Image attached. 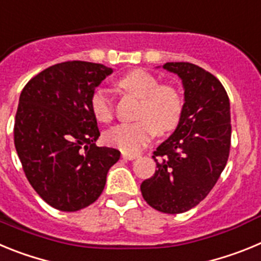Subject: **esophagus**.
Masks as SVG:
<instances>
[{"label": "esophagus", "instance_id": "esophagus-1", "mask_svg": "<svg viewBox=\"0 0 261 261\" xmlns=\"http://www.w3.org/2000/svg\"><path fill=\"white\" fill-rule=\"evenodd\" d=\"M121 156H123L124 159H128V161H133V159L138 158V154H126V153H123V154H121Z\"/></svg>", "mask_w": 261, "mask_h": 261}]
</instances>
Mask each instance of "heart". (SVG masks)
<instances>
[{
	"label": "heart",
	"mask_w": 261,
	"mask_h": 261,
	"mask_svg": "<svg viewBox=\"0 0 261 261\" xmlns=\"http://www.w3.org/2000/svg\"><path fill=\"white\" fill-rule=\"evenodd\" d=\"M119 87L140 98L135 123H121L106 132V142L124 153L135 154L150 141L154 133L162 136L177 126L183 114V99L175 87L159 85L153 74L142 70L129 71L117 81ZM90 107L94 116L107 123L114 117V103L105 90L91 94Z\"/></svg>",
	"instance_id": "heart-1"
}]
</instances>
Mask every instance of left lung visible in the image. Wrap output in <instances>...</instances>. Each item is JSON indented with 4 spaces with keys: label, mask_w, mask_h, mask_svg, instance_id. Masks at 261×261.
Here are the masks:
<instances>
[{
    "label": "left lung",
    "mask_w": 261,
    "mask_h": 261,
    "mask_svg": "<svg viewBox=\"0 0 261 261\" xmlns=\"http://www.w3.org/2000/svg\"><path fill=\"white\" fill-rule=\"evenodd\" d=\"M181 78L184 105L177 128L154 151L156 170L141 184L151 208L167 214L190 211L208 196L230 153L231 119L225 87L191 62H166Z\"/></svg>",
    "instance_id": "8db88e82"
}]
</instances>
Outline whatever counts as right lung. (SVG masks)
Returning a JSON list of instances; mask_svg holds the SVG:
<instances>
[{
  "label": "right lung",
  "instance_id": "1",
  "mask_svg": "<svg viewBox=\"0 0 261 261\" xmlns=\"http://www.w3.org/2000/svg\"><path fill=\"white\" fill-rule=\"evenodd\" d=\"M112 69L86 61L56 64L27 82L19 96L14 144L27 180L62 212L98 200L120 151L99 147L90 98Z\"/></svg>",
  "mask_w": 261,
  "mask_h": 261
}]
</instances>
